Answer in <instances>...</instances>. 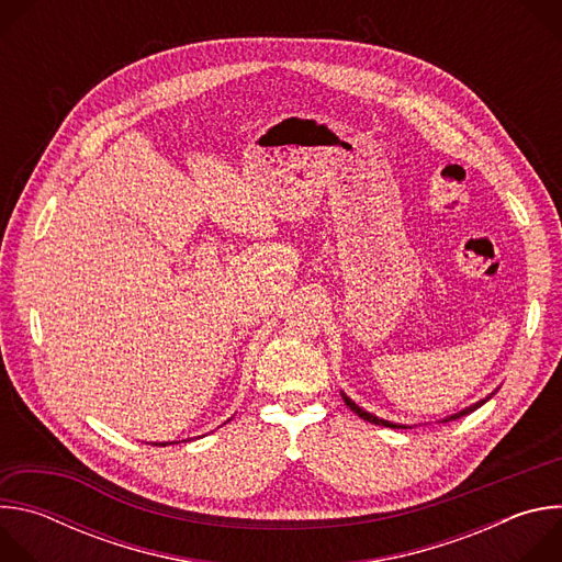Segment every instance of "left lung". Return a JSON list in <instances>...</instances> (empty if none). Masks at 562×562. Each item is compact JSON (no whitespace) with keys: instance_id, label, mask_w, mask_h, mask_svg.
<instances>
[{"instance_id":"left-lung-1","label":"left lung","mask_w":562,"mask_h":562,"mask_svg":"<svg viewBox=\"0 0 562 562\" xmlns=\"http://www.w3.org/2000/svg\"><path fill=\"white\" fill-rule=\"evenodd\" d=\"M494 393H490L487 397H483L480 400V403H475V405H471V407H467V409H462V412H458V414H453V416H449V418H445L442 423H449V420H456V418H462V416H467V414H471V412H475L477 407H483L487 400L492 397ZM342 397H345V403H347V407L353 412V414H358L362 420H367V423H371V425H380V427H391V429H412V427H407V425H395V423H389V420H382V418H378V416H373V414H369V412H364V409H360L353 400L349 397V395H345L342 393Z\"/></svg>"}]
</instances>
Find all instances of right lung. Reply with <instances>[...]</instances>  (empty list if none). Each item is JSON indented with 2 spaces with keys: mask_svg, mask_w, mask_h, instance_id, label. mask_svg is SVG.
<instances>
[{
  "mask_svg": "<svg viewBox=\"0 0 562 562\" xmlns=\"http://www.w3.org/2000/svg\"><path fill=\"white\" fill-rule=\"evenodd\" d=\"M155 445H157V442H155ZM159 445H162V447H167V445H169V442H159Z\"/></svg>",
  "mask_w": 562,
  "mask_h": 562,
  "instance_id": "1",
  "label": "right lung"
}]
</instances>
